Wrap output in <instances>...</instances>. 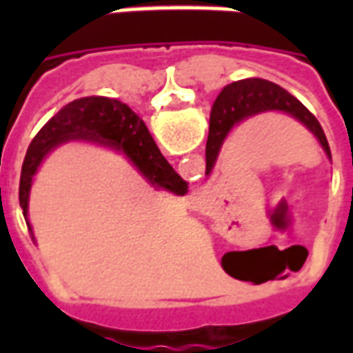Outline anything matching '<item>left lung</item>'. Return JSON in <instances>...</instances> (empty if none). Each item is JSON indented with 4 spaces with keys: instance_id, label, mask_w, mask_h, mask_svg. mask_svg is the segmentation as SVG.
Masks as SVG:
<instances>
[{
    "instance_id": "1",
    "label": "left lung",
    "mask_w": 353,
    "mask_h": 353,
    "mask_svg": "<svg viewBox=\"0 0 353 353\" xmlns=\"http://www.w3.org/2000/svg\"><path fill=\"white\" fill-rule=\"evenodd\" d=\"M265 111H283L288 115L295 117L296 121H301L319 139L325 153L331 157V149H329L325 134H323V128L319 126L318 119L312 115L295 96H291L285 88L278 87L270 81L244 79L223 88L221 94L215 100L214 108H212L210 134H208L206 143L208 176L214 168L217 153H219L230 128L234 124L242 123L253 115L265 113Z\"/></svg>"
}]
</instances>
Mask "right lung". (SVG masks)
<instances>
[{
  "instance_id": "obj_1",
  "label": "right lung",
  "mask_w": 353,
  "mask_h": 353,
  "mask_svg": "<svg viewBox=\"0 0 353 353\" xmlns=\"http://www.w3.org/2000/svg\"><path fill=\"white\" fill-rule=\"evenodd\" d=\"M72 139H85L117 149L126 154L157 189H164L174 194L187 192L189 183L183 181L181 176H177L176 170L162 157L143 121L126 103L105 96H88L70 101L60 109L37 132L28 147L19 187V200L24 217L28 212L32 177L39 162L52 147Z\"/></svg>"
}]
</instances>
